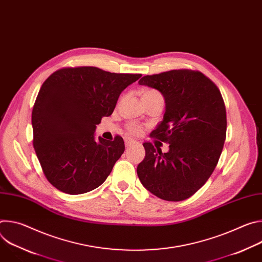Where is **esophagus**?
<instances>
[{
  "instance_id": "34e87169",
  "label": "esophagus",
  "mask_w": 262,
  "mask_h": 262,
  "mask_svg": "<svg viewBox=\"0 0 262 262\" xmlns=\"http://www.w3.org/2000/svg\"><path fill=\"white\" fill-rule=\"evenodd\" d=\"M124 142H125V146L126 147H130V146H134V145L137 144V142L135 140H133L130 138H127V137L124 138Z\"/></svg>"
}]
</instances>
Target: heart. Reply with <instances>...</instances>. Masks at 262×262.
<instances>
[{
  "instance_id": "obj_1",
  "label": "heart",
  "mask_w": 262,
  "mask_h": 262,
  "mask_svg": "<svg viewBox=\"0 0 262 262\" xmlns=\"http://www.w3.org/2000/svg\"><path fill=\"white\" fill-rule=\"evenodd\" d=\"M145 96H148V97H151V96H161V94H160L157 90H154V89H146V90H144L142 97H145ZM127 129H128V132H129L130 134H133V135H139V134L141 133V130H142L141 127H140L138 124H136V123H129V124L127 125Z\"/></svg>"
}]
</instances>
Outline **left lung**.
Wrapping results in <instances>:
<instances>
[{"label": "left lung", "mask_w": 262, "mask_h": 262, "mask_svg": "<svg viewBox=\"0 0 262 262\" xmlns=\"http://www.w3.org/2000/svg\"><path fill=\"white\" fill-rule=\"evenodd\" d=\"M139 84L163 94L164 119L150 136L169 144L166 154L150 142L143 144L139 179L163 200L188 199L210 177L223 150L227 118L221 92L202 72L190 69L145 76Z\"/></svg>", "instance_id": "1"}]
</instances>
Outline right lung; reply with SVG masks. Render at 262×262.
Returning <instances> with one entry per match:
<instances>
[{
  "instance_id": "1",
  "label": "right lung",
  "mask_w": 262,
  "mask_h": 262,
  "mask_svg": "<svg viewBox=\"0 0 262 262\" xmlns=\"http://www.w3.org/2000/svg\"><path fill=\"white\" fill-rule=\"evenodd\" d=\"M141 77L82 66L61 68L45 81L32 111L33 146L56 189L79 195L103 183L124 152V142L120 136L95 141L96 125Z\"/></svg>"
}]
</instances>
